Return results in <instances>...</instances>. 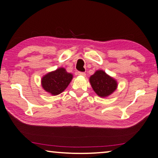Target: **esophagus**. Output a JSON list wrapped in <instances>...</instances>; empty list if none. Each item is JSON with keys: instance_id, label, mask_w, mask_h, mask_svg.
I'll return each instance as SVG.
<instances>
[{"instance_id": "esophagus-1", "label": "esophagus", "mask_w": 158, "mask_h": 158, "mask_svg": "<svg viewBox=\"0 0 158 158\" xmlns=\"http://www.w3.org/2000/svg\"><path fill=\"white\" fill-rule=\"evenodd\" d=\"M78 75H81V76L85 77L86 74H85V73H84V72H78Z\"/></svg>"}]
</instances>
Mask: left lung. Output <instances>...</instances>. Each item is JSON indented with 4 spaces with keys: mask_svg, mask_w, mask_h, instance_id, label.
Wrapping results in <instances>:
<instances>
[{
    "mask_svg": "<svg viewBox=\"0 0 158 158\" xmlns=\"http://www.w3.org/2000/svg\"><path fill=\"white\" fill-rule=\"evenodd\" d=\"M93 89L98 96L106 97L111 94L117 87V83L114 78L106 74L103 70H98L90 77Z\"/></svg>",
    "mask_w": 158,
    "mask_h": 158,
    "instance_id": "1",
    "label": "left lung"
}]
</instances>
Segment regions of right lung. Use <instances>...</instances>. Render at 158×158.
<instances>
[{"label":"right lung","mask_w":158,"mask_h":158,"mask_svg":"<svg viewBox=\"0 0 158 158\" xmlns=\"http://www.w3.org/2000/svg\"><path fill=\"white\" fill-rule=\"evenodd\" d=\"M73 75L60 68L54 72L49 73L42 79V88L52 95H58L64 91L70 84Z\"/></svg>","instance_id":"add662e5"}]
</instances>
